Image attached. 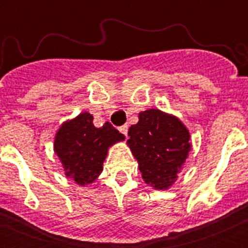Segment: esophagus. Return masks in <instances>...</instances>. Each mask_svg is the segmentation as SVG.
<instances>
[{
  "label": "esophagus",
  "instance_id": "1",
  "mask_svg": "<svg viewBox=\"0 0 248 248\" xmlns=\"http://www.w3.org/2000/svg\"><path fill=\"white\" fill-rule=\"evenodd\" d=\"M119 131L121 132V133L124 134V136H126V137H127V133H128V126H127V124H124V126L120 127Z\"/></svg>",
  "mask_w": 248,
  "mask_h": 248
}]
</instances>
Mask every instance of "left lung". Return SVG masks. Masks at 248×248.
<instances>
[{
	"label": "left lung",
	"mask_w": 248,
	"mask_h": 248,
	"mask_svg": "<svg viewBox=\"0 0 248 248\" xmlns=\"http://www.w3.org/2000/svg\"><path fill=\"white\" fill-rule=\"evenodd\" d=\"M138 116V124L128 129L127 145L144 181L155 189H168L188 157V129L176 116L159 109L145 110Z\"/></svg>",
	"instance_id": "left-lung-1"
}]
</instances>
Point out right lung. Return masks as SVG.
I'll return each instance as SVG.
<instances>
[{
    "mask_svg": "<svg viewBox=\"0 0 248 248\" xmlns=\"http://www.w3.org/2000/svg\"><path fill=\"white\" fill-rule=\"evenodd\" d=\"M124 140V134L109 122L99 128L94 127L93 116L84 111L61 124L55 134L54 151L64 175L86 186L101 175L109 147Z\"/></svg>",
    "mask_w": 248,
    "mask_h": 248,
    "instance_id": "add662e5",
    "label": "right lung"
}]
</instances>
